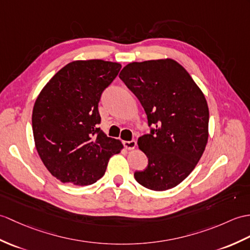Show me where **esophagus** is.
I'll return each instance as SVG.
<instances>
[{"label":"esophagus","mask_w":250,"mask_h":250,"mask_svg":"<svg viewBox=\"0 0 250 250\" xmlns=\"http://www.w3.org/2000/svg\"><path fill=\"white\" fill-rule=\"evenodd\" d=\"M124 146L127 149V150H133L136 147V142L135 141H125L124 142Z\"/></svg>","instance_id":"obj_1"}]
</instances>
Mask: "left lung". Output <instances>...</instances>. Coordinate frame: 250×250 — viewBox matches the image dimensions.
I'll return each instance as SVG.
<instances>
[{
  "label": "left lung",
  "mask_w": 250,
  "mask_h": 250,
  "mask_svg": "<svg viewBox=\"0 0 250 250\" xmlns=\"http://www.w3.org/2000/svg\"><path fill=\"white\" fill-rule=\"evenodd\" d=\"M119 78L146 112L149 134L138 138L148 166L136 181L152 190L177 187L193 171L208 137V107L189 73L171 59L130 62Z\"/></svg>",
  "instance_id": "left-lung-1"
}]
</instances>
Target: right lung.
Returning <instances> with one entry per match:
<instances>
[{
  "label": "right lung",
  "mask_w": 250,
  "mask_h": 250,
  "mask_svg": "<svg viewBox=\"0 0 250 250\" xmlns=\"http://www.w3.org/2000/svg\"><path fill=\"white\" fill-rule=\"evenodd\" d=\"M119 62L74 61L54 74L34 104L35 146L51 175L62 183L89 185L105 173L108 160L124 145L107 137L98 103L117 77Z\"/></svg>",
  "instance_id": "add662e5"
}]
</instances>
